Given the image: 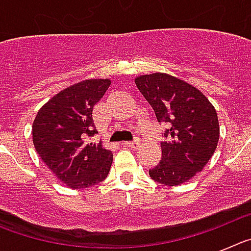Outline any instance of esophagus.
<instances>
[{
	"instance_id": "esophagus-1",
	"label": "esophagus",
	"mask_w": 251,
	"mask_h": 251,
	"mask_svg": "<svg viewBox=\"0 0 251 251\" xmlns=\"http://www.w3.org/2000/svg\"><path fill=\"white\" fill-rule=\"evenodd\" d=\"M123 145L130 148H138L139 145H141V141H139V139H134V141H130V142H124Z\"/></svg>"
}]
</instances>
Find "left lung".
<instances>
[{
  "label": "left lung",
  "mask_w": 251,
  "mask_h": 251,
  "mask_svg": "<svg viewBox=\"0 0 251 251\" xmlns=\"http://www.w3.org/2000/svg\"><path fill=\"white\" fill-rule=\"evenodd\" d=\"M134 81L158 122L170 127L161 143V162L150 170L151 178L166 186L182 185L202 171L216 150V110L197 88L170 74L139 75Z\"/></svg>",
  "instance_id": "left-lung-1"
}]
</instances>
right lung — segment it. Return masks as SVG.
Wrapping results in <instances>:
<instances>
[{"mask_svg":"<svg viewBox=\"0 0 251 251\" xmlns=\"http://www.w3.org/2000/svg\"><path fill=\"white\" fill-rule=\"evenodd\" d=\"M109 79H88L57 93L37 112L32 142L49 170L74 190L101 182L109 174L113 153L88 141L97 132L93 108L105 94Z\"/></svg>","mask_w":251,"mask_h":251,"instance_id":"add662e5","label":"right lung"}]
</instances>
